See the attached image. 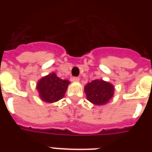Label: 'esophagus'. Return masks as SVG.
Segmentation results:
<instances>
[{
  "label": "esophagus",
  "mask_w": 152,
  "mask_h": 152,
  "mask_svg": "<svg viewBox=\"0 0 152 152\" xmlns=\"http://www.w3.org/2000/svg\"><path fill=\"white\" fill-rule=\"evenodd\" d=\"M72 82H79V81H80V78L77 77V76H73V77L72 78Z\"/></svg>",
  "instance_id": "34e87169"
}]
</instances>
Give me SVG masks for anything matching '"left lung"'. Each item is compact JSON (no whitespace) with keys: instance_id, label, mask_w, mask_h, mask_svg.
<instances>
[{"instance_id":"1","label":"left lung","mask_w":152,"mask_h":152,"mask_svg":"<svg viewBox=\"0 0 152 152\" xmlns=\"http://www.w3.org/2000/svg\"><path fill=\"white\" fill-rule=\"evenodd\" d=\"M114 88L102 80H95L84 87L87 99L95 105H104L113 97Z\"/></svg>"}]
</instances>
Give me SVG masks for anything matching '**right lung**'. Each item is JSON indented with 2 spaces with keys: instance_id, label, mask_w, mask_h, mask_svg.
<instances>
[{
  "instance_id": "right-lung-1",
  "label": "right lung",
  "mask_w": 152,
  "mask_h": 152,
  "mask_svg": "<svg viewBox=\"0 0 152 152\" xmlns=\"http://www.w3.org/2000/svg\"><path fill=\"white\" fill-rule=\"evenodd\" d=\"M69 81L57 77L51 73L42 78L37 84L39 96L46 102H54L64 97Z\"/></svg>"
}]
</instances>
